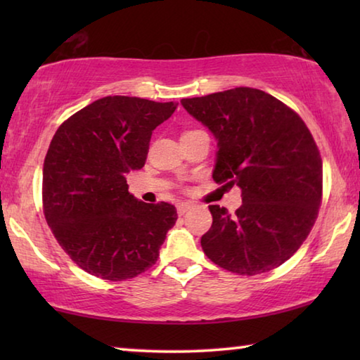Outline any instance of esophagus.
Segmentation results:
<instances>
[{
  "instance_id": "34e87169",
  "label": "esophagus",
  "mask_w": 360,
  "mask_h": 360,
  "mask_svg": "<svg viewBox=\"0 0 360 360\" xmlns=\"http://www.w3.org/2000/svg\"><path fill=\"white\" fill-rule=\"evenodd\" d=\"M192 208V203H188V202H179L178 205H176V210H178V214L179 216H182V214H186V212Z\"/></svg>"
}]
</instances>
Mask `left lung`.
Returning <instances> with one entry per match:
<instances>
[{
    "label": "left lung",
    "instance_id": "8db88e82",
    "mask_svg": "<svg viewBox=\"0 0 360 360\" xmlns=\"http://www.w3.org/2000/svg\"><path fill=\"white\" fill-rule=\"evenodd\" d=\"M181 105L217 141L212 179L241 188L235 214L211 205L202 248L238 275L270 271L290 259L311 231L322 195V160L308 127L275 96L236 87Z\"/></svg>",
    "mask_w": 360,
    "mask_h": 360
}]
</instances>
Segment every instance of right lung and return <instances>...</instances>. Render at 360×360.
Masks as SVG:
<instances>
[{"label":"right lung","mask_w":360,"mask_h":360,"mask_svg":"<svg viewBox=\"0 0 360 360\" xmlns=\"http://www.w3.org/2000/svg\"><path fill=\"white\" fill-rule=\"evenodd\" d=\"M178 103L105 96L58 127L42 169V202L60 246L90 275L122 281L157 262L176 208L129 192L127 174L144 167L152 131Z\"/></svg>","instance_id":"obj_1"}]
</instances>
